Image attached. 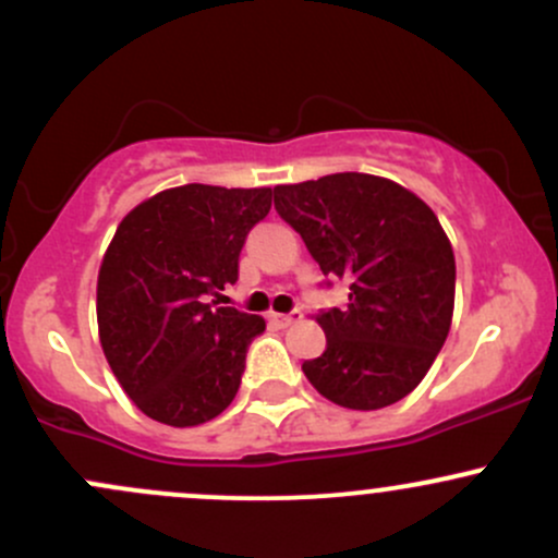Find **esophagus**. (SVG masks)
I'll list each match as a JSON object with an SVG mask.
<instances>
[{"label":"esophagus","instance_id":"obj_1","mask_svg":"<svg viewBox=\"0 0 558 558\" xmlns=\"http://www.w3.org/2000/svg\"><path fill=\"white\" fill-rule=\"evenodd\" d=\"M301 317H304V312H301V310H293V312H288V315H280V312H272V315H270V319H272L275 325H278V328H288V325L299 323Z\"/></svg>","mask_w":558,"mask_h":558}]
</instances>
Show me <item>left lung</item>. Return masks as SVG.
Instances as JSON below:
<instances>
[{
    "instance_id": "left-lung-1",
    "label": "left lung",
    "mask_w": 558,
    "mask_h": 558,
    "mask_svg": "<svg viewBox=\"0 0 558 558\" xmlns=\"http://www.w3.org/2000/svg\"><path fill=\"white\" fill-rule=\"evenodd\" d=\"M272 194L323 275L349 283V304L317 315L328 345L301 364L306 380L360 412L401 401L451 328L457 262L438 217L412 191L367 172L275 185Z\"/></svg>"
}]
</instances>
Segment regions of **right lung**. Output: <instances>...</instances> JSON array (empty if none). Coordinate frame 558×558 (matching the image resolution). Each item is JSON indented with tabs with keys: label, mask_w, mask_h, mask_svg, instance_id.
Here are the masks:
<instances>
[{
	"label": "right lung",
	"mask_w": 558,
	"mask_h": 558,
	"mask_svg": "<svg viewBox=\"0 0 558 558\" xmlns=\"http://www.w3.org/2000/svg\"><path fill=\"white\" fill-rule=\"evenodd\" d=\"M272 189L189 183L123 217L96 280V323L114 377L146 417L194 427L226 412L265 319L220 306Z\"/></svg>",
	"instance_id": "right-lung-1"
}]
</instances>
